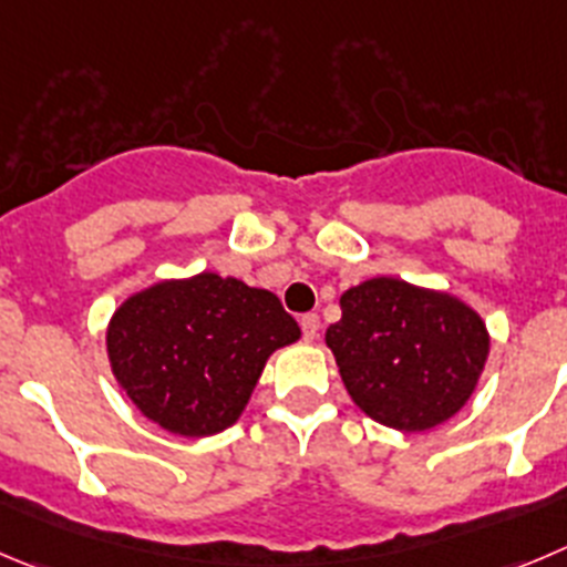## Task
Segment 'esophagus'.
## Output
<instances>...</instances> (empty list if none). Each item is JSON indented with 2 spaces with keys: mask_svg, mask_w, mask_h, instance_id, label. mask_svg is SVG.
Instances as JSON below:
<instances>
[{
  "mask_svg": "<svg viewBox=\"0 0 567 567\" xmlns=\"http://www.w3.org/2000/svg\"><path fill=\"white\" fill-rule=\"evenodd\" d=\"M300 328H303V339H315L320 333V317L317 315H303L300 317Z\"/></svg>",
  "mask_w": 567,
  "mask_h": 567,
  "instance_id": "esophagus-1",
  "label": "esophagus"
}]
</instances>
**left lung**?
Instances as JSON below:
<instances>
[{
	"instance_id": "1",
	"label": "left lung",
	"mask_w": 567,
	"mask_h": 567,
	"mask_svg": "<svg viewBox=\"0 0 567 567\" xmlns=\"http://www.w3.org/2000/svg\"><path fill=\"white\" fill-rule=\"evenodd\" d=\"M326 331L355 406L398 431L454 417L478 384L489 350L482 317L451 295L373 278L339 300Z\"/></svg>"
}]
</instances>
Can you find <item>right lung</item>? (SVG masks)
Here are the masks:
<instances>
[{
  "mask_svg": "<svg viewBox=\"0 0 567 567\" xmlns=\"http://www.w3.org/2000/svg\"><path fill=\"white\" fill-rule=\"evenodd\" d=\"M298 339L272 292L199 272L118 306L107 355L144 417L172 434L208 436L239 420L269 353Z\"/></svg>",
  "mask_w": 567,
  "mask_h": 567,
  "instance_id": "add662e5",
  "label": "right lung"
}]
</instances>
